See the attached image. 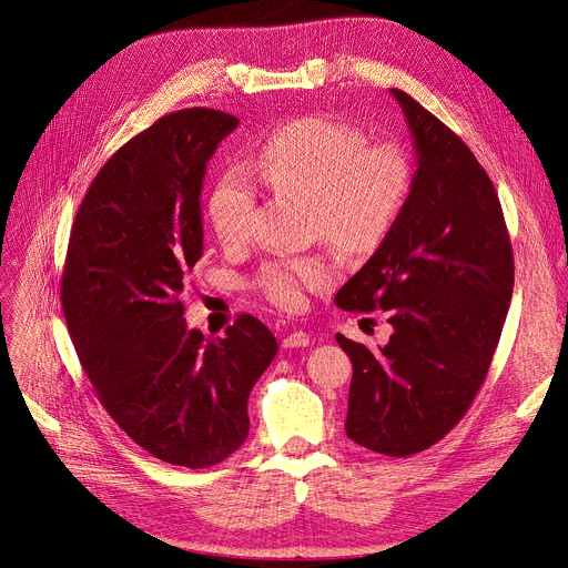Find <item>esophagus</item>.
<instances>
[{"mask_svg":"<svg viewBox=\"0 0 568 568\" xmlns=\"http://www.w3.org/2000/svg\"><path fill=\"white\" fill-rule=\"evenodd\" d=\"M311 343V336L302 329H294L290 332L285 338H283V348H306V345Z\"/></svg>","mask_w":568,"mask_h":568,"instance_id":"1","label":"esophagus"}]
</instances>
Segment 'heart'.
I'll use <instances>...</instances> for the list:
<instances>
[{"mask_svg":"<svg viewBox=\"0 0 568 568\" xmlns=\"http://www.w3.org/2000/svg\"><path fill=\"white\" fill-rule=\"evenodd\" d=\"M364 134L327 115H300L262 134L243 162L245 174L276 192L308 196L311 227L351 253L372 251L402 217L413 190V162L397 143L364 145ZM255 192L227 171L209 192L206 220L220 243L239 245L251 234ZM325 255L281 257L255 276V287L285 311L329 285Z\"/></svg>","mask_w":568,"mask_h":568,"instance_id":"heart-1","label":"heart"}]
</instances>
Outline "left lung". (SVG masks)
<instances>
[{"instance_id": "1", "label": "left lung", "mask_w": 568, "mask_h": 568, "mask_svg": "<svg viewBox=\"0 0 568 568\" xmlns=\"http://www.w3.org/2000/svg\"><path fill=\"white\" fill-rule=\"evenodd\" d=\"M417 169L397 225L336 292L343 311H387V345L336 334L353 362L345 434L389 457L423 453L471 406L495 357L515 264L499 196L468 145L402 90H389Z\"/></svg>"}]
</instances>
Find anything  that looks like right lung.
Returning a JSON list of instances; mask_svg holds the SVG:
<instances>
[{
	"label": "right lung",
	"instance_id": "right-lung-1",
	"mask_svg": "<svg viewBox=\"0 0 568 568\" xmlns=\"http://www.w3.org/2000/svg\"><path fill=\"white\" fill-rule=\"evenodd\" d=\"M239 120L215 109L160 118L100 169L73 220L62 274L69 336L102 406L153 457L206 468L248 438V397L278 353L253 315L223 338L183 317L204 253L202 185Z\"/></svg>",
	"mask_w": 568,
	"mask_h": 568
}]
</instances>
